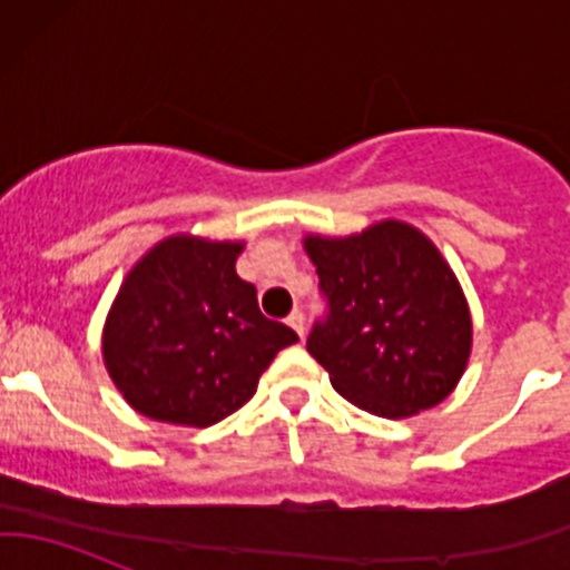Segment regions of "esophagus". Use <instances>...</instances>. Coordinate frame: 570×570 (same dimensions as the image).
<instances>
[{"label": "esophagus", "mask_w": 570, "mask_h": 570, "mask_svg": "<svg viewBox=\"0 0 570 570\" xmlns=\"http://www.w3.org/2000/svg\"><path fill=\"white\" fill-rule=\"evenodd\" d=\"M286 322H289V325L295 327L297 336H301V338L306 336V320H303V312H301V308H295V312H292L289 317H286Z\"/></svg>", "instance_id": "esophagus-1"}]
</instances>
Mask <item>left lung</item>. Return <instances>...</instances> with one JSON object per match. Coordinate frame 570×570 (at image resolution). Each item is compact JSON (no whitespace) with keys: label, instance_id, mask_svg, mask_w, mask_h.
<instances>
[{"label":"left lung","instance_id":"left-lung-1","mask_svg":"<svg viewBox=\"0 0 570 570\" xmlns=\"http://www.w3.org/2000/svg\"><path fill=\"white\" fill-rule=\"evenodd\" d=\"M306 250L325 301L306 347L333 389L386 419L446 400L469 361L471 317L439 248L383 220L347 239L308 237Z\"/></svg>","mask_w":570,"mask_h":570}]
</instances>
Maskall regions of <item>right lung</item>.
I'll list each match as a JSON object with an SVG mask.
<instances>
[{
	"label": "right lung",
	"mask_w": 570,
	"mask_h": 570,
	"mask_svg": "<svg viewBox=\"0 0 570 570\" xmlns=\"http://www.w3.org/2000/svg\"><path fill=\"white\" fill-rule=\"evenodd\" d=\"M239 243L170 237L126 275L105 325L109 377L157 422L209 428L256 394L278 350L297 342L258 312L237 275Z\"/></svg>",
	"instance_id": "right-lung-1"
}]
</instances>
